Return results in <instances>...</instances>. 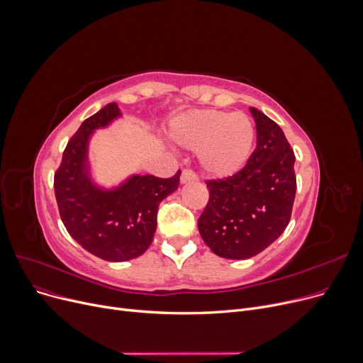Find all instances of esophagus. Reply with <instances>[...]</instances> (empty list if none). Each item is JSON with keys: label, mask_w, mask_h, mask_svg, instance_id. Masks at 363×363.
Instances as JSON below:
<instances>
[{"label": "esophagus", "mask_w": 363, "mask_h": 363, "mask_svg": "<svg viewBox=\"0 0 363 363\" xmlns=\"http://www.w3.org/2000/svg\"><path fill=\"white\" fill-rule=\"evenodd\" d=\"M198 177L194 172H190V169H183L182 172V176H180V183L182 184H186V183H190V182H195Z\"/></svg>", "instance_id": "34e87169"}]
</instances>
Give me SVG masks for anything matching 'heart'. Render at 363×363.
Segmentation results:
<instances>
[{"label": "heart", "mask_w": 363, "mask_h": 363, "mask_svg": "<svg viewBox=\"0 0 363 363\" xmlns=\"http://www.w3.org/2000/svg\"><path fill=\"white\" fill-rule=\"evenodd\" d=\"M168 139L182 149L199 152L205 174L227 179L246 165L252 154L255 129L249 117L242 113L195 110L173 118Z\"/></svg>", "instance_id": "obj_1"}]
</instances>
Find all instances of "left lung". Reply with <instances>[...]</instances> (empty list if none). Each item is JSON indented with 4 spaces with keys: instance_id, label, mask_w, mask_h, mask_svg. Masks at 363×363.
<instances>
[{
    "instance_id": "8db88e82",
    "label": "left lung",
    "mask_w": 363,
    "mask_h": 363,
    "mask_svg": "<svg viewBox=\"0 0 363 363\" xmlns=\"http://www.w3.org/2000/svg\"><path fill=\"white\" fill-rule=\"evenodd\" d=\"M257 149L246 167L211 180L209 202L198 220L206 246L225 259H247L286 230L296 195L294 154L280 125L250 106Z\"/></svg>"
}]
</instances>
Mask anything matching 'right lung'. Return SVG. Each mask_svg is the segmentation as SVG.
<instances>
[{
  "instance_id": "1",
  "label": "right lung",
  "mask_w": 363,
  "mask_h": 363,
  "mask_svg": "<svg viewBox=\"0 0 363 363\" xmlns=\"http://www.w3.org/2000/svg\"><path fill=\"white\" fill-rule=\"evenodd\" d=\"M120 117L118 105L113 102L84 120L64 149L54 176L64 227L83 249L110 262L135 259L149 247L158 206L177 190L180 180L177 172L172 179L132 174L111 187L96 183L89 161L91 139Z\"/></svg>"
}]
</instances>
